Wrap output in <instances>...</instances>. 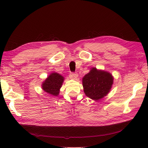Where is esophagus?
I'll use <instances>...</instances> for the list:
<instances>
[{
	"label": "esophagus",
	"mask_w": 148,
	"mask_h": 148,
	"mask_svg": "<svg viewBox=\"0 0 148 148\" xmlns=\"http://www.w3.org/2000/svg\"><path fill=\"white\" fill-rule=\"evenodd\" d=\"M70 78L73 80H76L78 77V74L77 73H71L69 75Z\"/></svg>",
	"instance_id": "1"
}]
</instances>
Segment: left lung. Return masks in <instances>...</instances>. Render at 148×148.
Masks as SVG:
<instances>
[{
    "label": "left lung",
    "instance_id": "obj_1",
    "mask_svg": "<svg viewBox=\"0 0 148 148\" xmlns=\"http://www.w3.org/2000/svg\"><path fill=\"white\" fill-rule=\"evenodd\" d=\"M112 74L104 70L91 68L89 73L82 79L83 90L89 98L99 101L110 91L113 84Z\"/></svg>",
    "mask_w": 148,
    "mask_h": 148
}]
</instances>
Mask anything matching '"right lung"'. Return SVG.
Returning a JSON list of instances; mask_svg holds the SVG:
<instances>
[{
  "instance_id": "right-lung-1",
  "label": "right lung",
  "mask_w": 148,
  "mask_h": 148,
  "mask_svg": "<svg viewBox=\"0 0 148 148\" xmlns=\"http://www.w3.org/2000/svg\"><path fill=\"white\" fill-rule=\"evenodd\" d=\"M64 77L59 73H51L42 83V90L53 96H58L60 89L64 81Z\"/></svg>"
}]
</instances>
